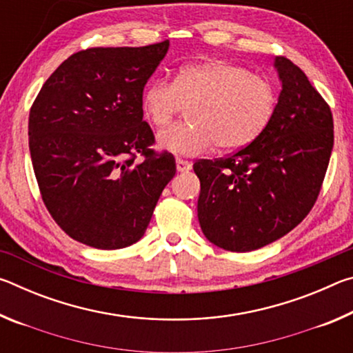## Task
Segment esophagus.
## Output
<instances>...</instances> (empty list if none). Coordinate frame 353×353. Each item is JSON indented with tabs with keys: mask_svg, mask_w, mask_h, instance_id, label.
I'll return each instance as SVG.
<instances>
[{
	"mask_svg": "<svg viewBox=\"0 0 353 353\" xmlns=\"http://www.w3.org/2000/svg\"><path fill=\"white\" fill-rule=\"evenodd\" d=\"M176 166H177V171L187 172L191 170V162H188V160H183V159H176Z\"/></svg>",
	"mask_w": 353,
	"mask_h": 353,
	"instance_id": "obj_1",
	"label": "esophagus"
}]
</instances>
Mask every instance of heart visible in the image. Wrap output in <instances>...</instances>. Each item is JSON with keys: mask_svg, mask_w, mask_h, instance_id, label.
Listing matches in <instances>:
<instances>
[{"mask_svg": "<svg viewBox=\"0 0 353 353\" xmlns=\"http://www.w3.org/2000/svg\"><path fill=\"white\" fill-rule=\"evenodd\" d=\"M185 105L188 118L162 130L160 146L179 155H199L216 145L238 151L270 126L277 93L241 65L210 61L185 65L172 82L157 77L141 94L143 115L155 128H165Z\"/></svg>", "mask_w": 353, "mask_h": 353, "instance_id": "1", "label": "heart"}]
</instances>
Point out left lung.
Wrapping results in <instances>:
<instances>
[{
  "mask_svg": "<svg viewBox=\"0 0 353 353\" xmlns=\"http://www.w3.org/2000/svg\"><path fill=\"white\" fill-rule=\"evenodd\" d=\"M282 81L272 121L252 145L196 160L198 218L208 241L249 252L288 234L312 210L333 149L330 105L305 73L276 57Z\"/></svg>",
  "mask_w": 353,
  "mask_h": 353,
  "instance_id": "8db88e82",
  "label": "left lung"
}]
</instances>
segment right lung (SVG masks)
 <instances>
[{"label":"right lung","mask_w":353,"mask_h":353,"mask_svg":"<svg viewBox=\"0 0 353 353\" xmlns=\"http://www.w3.org/2000/svg\"><path fill=\"white\" fill-rule=\"evenodd\" d=\"M170 40L74 52L48 77L29 112V151L48 212L73 240L121 249L145 235L176 174L151 148L141 94ZM143 157L135 163L136 155Z\"/></svg>","instance_id":"add662e5"}]
</instances>
